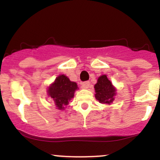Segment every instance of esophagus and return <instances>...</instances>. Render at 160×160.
<instances>
[{"mask_svg": "<svg viewBox=\"0 0 160 160\" xmlns=\"http://www.w3.org/2000/svg\"><path fill=\"white\" fill-rule=\"evenodd\" d=\"M81 84H82V88L87 89V88H89V84H90V83H89V82H82Z\"/></svg>", "mask_w": 160, "mask_h": 160, "instance_id": "obj_1", "label": "esophagus"}]
</instances>
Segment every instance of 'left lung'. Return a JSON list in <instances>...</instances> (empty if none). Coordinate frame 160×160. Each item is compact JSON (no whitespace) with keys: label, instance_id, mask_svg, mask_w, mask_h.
Returning <instances> with one entry per match:
<instances>
[{"label":"left lung","instance_id":"8db88e82","mask_svg":"<svg viewBox=\"0 0 160 160\" xmlns=\"http://www.w3.org/2000/svg\"><path fill=\"white\" fill-rule=\"evenodd\" d=\"M95 98L100 103L111 104L114 100L116 89L113 87L106 75L100 76L95 85Z\"/></svg>","mask_w":160,"mask_h":160}]
</instances>
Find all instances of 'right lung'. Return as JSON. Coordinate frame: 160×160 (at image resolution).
Segmentation results:
<instances>
[{
	"label": "right lung",
	"instance_id": "add662e5",
	"mask_svg": "<svg viewBox=\"0 0 160 160\" xmlns=\"http://www.w3.org/2000/svg\"><path fill=\"white\" fill-rule=\"evenodd\" d=\"M78 89L76 83L71 82L65 75H60L49 87L48 93L53 98L54 103L58 109H63L73 98L74 92Z\"/></svg>",
	"mask_w": 160,
	"mask_h": 160
}]
</instances>
